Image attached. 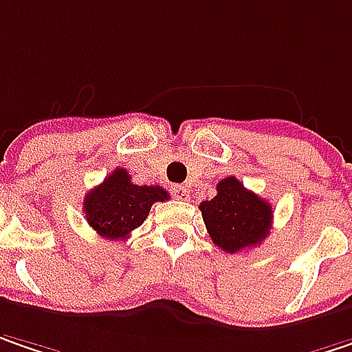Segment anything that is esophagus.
Listing matches in <instances>:
<instances>
[{
	"label": "esophagus",
	"instance_id": "esophagus-1",
	"mask_svg": "<svg viewBox=\"0 0 352 352\" xmlns=\"http://www.w3.org/2000/svg\"><path fill=\"white\" fill-rule=\"evenodd\" d=\"M173 197L179 199V201H187L189 199V189L185 187V185H173Z\"/></svg>",
	"mask_w": 352,
	"mask_h": 352
}]
</instances>
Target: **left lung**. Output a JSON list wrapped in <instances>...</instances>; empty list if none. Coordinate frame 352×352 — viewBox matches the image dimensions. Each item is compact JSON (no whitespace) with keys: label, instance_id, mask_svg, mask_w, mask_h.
I'll return each instance as SVG.
<instances>
[{"label":"left lung","instance_id":"8db88e82","mask_svg":"<svg viewBox=\"0 0 352 352\" xmlns=\"http://www.w3.org/2000/svg\"><path fill=\"white\" fill-rule=\"evenodd\" d=\"M211 241L225 253L251 249L269 235L273 207L245 189L237 177L221 179L217 195L199 205Z\"/></svg>","mask_w":352,"mask_h":352}]
</instances>
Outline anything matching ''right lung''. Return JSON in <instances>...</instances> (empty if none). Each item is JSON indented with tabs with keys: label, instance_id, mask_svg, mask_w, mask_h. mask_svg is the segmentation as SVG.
<instances>
[{
	"label": "right lung",
	"instance_id": "right-lung-1",
	"mask_svg": "<svg viewBox=\"0 0 352 352\" xmlns=\"http://www.w3.org/2000/svg\"><path fill=\"white\" fill-rule=\"evenodd\" d=\"M169 199L159 185H135L129 173L117 167L101 185L91 189L83 199V213L89 227L103 239H127L141 227L153 203Z\"/></svg>",
	"mask_w": 352,
	"mask_h": 352
}]
</instances>
